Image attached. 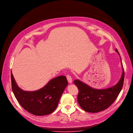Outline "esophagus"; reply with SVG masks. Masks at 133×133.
<instances>
[{"label": "esophagus", "mask_w": 133, "mask_h": 133, "mask_svg": "<svg viewBox=\"0 0 133 133\" xmlns=\"http://www.w3.org/2000/svg\"><path fill=\"white\" fill-rule=\"evenodd\" d=\"M67 79L68 80V83H69L70 84H72V82H73V80H72V78L71 76H70V75H67Z\"/></svg>", "instance_id": "obj_1"}]
</instances>
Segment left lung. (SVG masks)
Wrapping results in <instances>:
<instances>
[{
	"label": "left lung",
	"instance_id": "8db88e82",
	"mask_svg": "<svg viewBox=\"0 0 133 133\" xmlns=\"http://www.w3.org/2000/svg\"><path fill=\"white\" fill-rule=\"evenodd\" d=\"M116 51L119 54L117 49ZM122 69V74L119 81L115 85L106 89H95L79 79L74 81V84L79 90L77 101L83 110L88 112L97 113L107 109L114 102L123 85V67Z\"/></svg>",
	"mask_w": 133,
	"mask_h": 133
}]
</instances>
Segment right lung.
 <instances>
[{
    "mask_svg": "<svg viewBox=\"0 0 133 133\" xmlns=\"http://www.w3.org/2000/svg\"><path fill=\"white\" fill-rule=\"evenodd\" d=\"M12 90L16 99L23 109L36 116L51 114L58 105L60 97L68 85L65 76L52 78L37 90L26 91L19 88L11 73Z\"/></svg>",
    "mask_w": 133,
    "mask_h": 133,
    "instance_id": "obj_1",
    "label": "right lung"
}]
</instances>
